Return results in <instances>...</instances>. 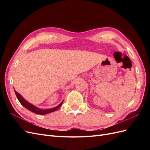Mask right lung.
<instances>
[{"mask_svg": "<svg viewBox=\"0 0 150 150\" xmlns=\"http://www.w3.org/2000/svg\"><path fill=\"white\" fill-rule=\"evenodd\" d=\"M14 91H15V93H16V96L18 99V100H19V101L21 103L22 105L24 107H25L26 109H28V110L30 111L31 112L35 113V114H38V115H46V114H48V113H49V112L55 111L62 106V102L60 104H59L57 106L54 108H52V109H49V110H40V109L34 106V105H33V104H31L30 103L25 101V99L21 96V95L19 93L16 92L15 90H14Z\"/></svg>", "mask_w": 150, "mask_h": 150, "instance_id": "1", "label": "right lung"}]
</instances>
